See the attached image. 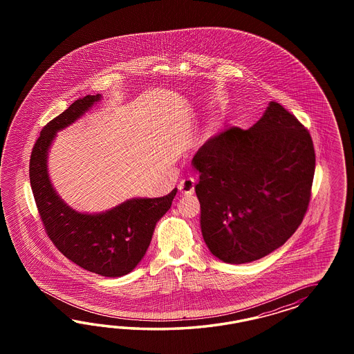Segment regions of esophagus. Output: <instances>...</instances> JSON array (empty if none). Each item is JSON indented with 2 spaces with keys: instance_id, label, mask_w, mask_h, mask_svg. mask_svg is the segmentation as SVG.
<instances>
[{
  "instance_id": "34e87169",
  "label": "esophagus",
  "mask_w": 354,
  "mask_h": 354,
  "mask_svg": "<svg viewBox=\"0 0 354 354\" xmlns=\"http://www.w3.org/2000/svg\"><path fill=\"white\" fill-rule=\"evenodd\" d=\"M179 191L183 194H191L194 191V179L193 178H184L179 183Z\"/></svg>"
}]
</instances>
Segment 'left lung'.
<instances>
[{"label": "left lung", "mask_w": 354, "mask_h": 354, "mask_svg": "<svg viewBox=\"0 0 354 354\" xmlns=\"http://www.w3.org/2000/svg\"><path fill=\"white\" fill-rule=\"evenodd\" d=\"M193 167L205 244L231 265L281 247L310 201L315 153L309 131L278 102L249 129L218 132L197 150Z\"/></svg>", "instance_id": "obj_1"}]
</instances>
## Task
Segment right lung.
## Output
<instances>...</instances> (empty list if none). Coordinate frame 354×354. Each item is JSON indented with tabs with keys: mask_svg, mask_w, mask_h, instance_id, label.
Listing matches in <instances>:
<instances>
[{
	"mask_svg": "<svg viewBox=\"0 0 354 354\" xmlns=\"http://www.w3.org/2000/svg\"><path fill=\"white\" fill-rule=\"evenodd\" d=\"M101 100V95L79 98L44 127L31 154L30 182L48 236L64 257L86 271L118 278L145 256L156 225L171 207L178 188L163 197L129 198L100 213H82L64 203L49 176V151L57 132L86 115Z\"/></svg>",
	"mask_w": 354,
	"mask_h": 354,
	"instance_id": "right-lung-1",
	"label": "right lung"
}]
</instances>
